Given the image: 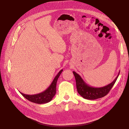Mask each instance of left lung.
<instances>
[{
	"mask_svg": "<svg viewBox=\"0 0 129 129\" xmlns=\"http://www.w3.org/2000/svg\"><path fill=\"white\" fill-rule=\"evenodd\" d=\"M75 77L77 90L80 95L85 99L94 100L102 98L108 93L116 83L119 75L110 84L102 87H93L86 84L81 76L75 72H73Z\"/></svg>",
	"mask_w": 129,
	"mask_h": 129,
	"instance_id": "8db88e82",
	"label": "left lung"
}]
</instances>
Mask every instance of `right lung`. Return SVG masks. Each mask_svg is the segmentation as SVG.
I'll list each match as a JSON object with an SVG mask.
<instances>
[{
  "instance_id": "right-lung-1",
  "label": "right lung",
  "mask_w": 129,
  "mask_h": 129,
  "mask_svg": "<svg viewBox=\"0 0 129 129\" xmlns=\"http://www.w3.org/2000/svg\"><path fill=\"white\" fill-rule=\"evenodd\" d=\"M63 72V70H61L57 75L55 77L52 82L50 86L44 91L36 94H24L21 92H20L22 95L26 99H28L31 102L38 104H46L50 102L52 99V98L55 96L56 93V83L57 79L60 76V74Z\"/></svg>"
}]
</instances>
